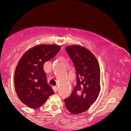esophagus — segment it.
Masks as SVG:
<instances>
[{
  "mask_svg": "<svg viewBox=\"0 0 131 131\" xmlns=\"http://www.w3.org/2000/svg\"><path fill=\"white\" fill-rule=\"evenodd\" d=\"M53 91H54V92H56L58 91V88H57V87H56V86L53 87Z\"/></svg>",
  "mask_w": 131,
  "mask_h": 131,
  "instance_id": "1",
  "label": "esophagus"
}]
</instances>
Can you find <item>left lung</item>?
<instances>
[{"label": "left lung", "mask_w": 131, "mask_h": 131, "mask_svg": "<svg viewBox=\"0 0 131 131\" xmlns=\"http://www.w3.org/2000/svg\"><path fill=\"white\" fill-rule=\"evenodd\" d=\"M67 53L76 70V85L68 98L66 107L77 115L88 110L99 96L100 89V67L92 52L79 46L67 47Z\"/></svg>", "instance_id": "8db88e82"}]
</instances>
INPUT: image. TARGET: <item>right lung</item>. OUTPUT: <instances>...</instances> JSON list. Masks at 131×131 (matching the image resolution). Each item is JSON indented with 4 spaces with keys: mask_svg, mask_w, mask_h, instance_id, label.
<instances>
[{
    "mask_svg": "<svg viewBox=\"0 0 131 131\" xmlns=\"http://www.w3.org/2000/svg\"><path fill=\"white\" fill-rule=\"evenodd\" d=\"M60 49L54 45H40L28 50L19 60L15 73V88L19 100L29 107H40L54 94L48 85L43 66Z\"/></svg>",
    "mask_w": 131,
    "mask_h": 131,
    "instance_id": "right-lung-1",
    "label": "right lung"
}]
</instances>
